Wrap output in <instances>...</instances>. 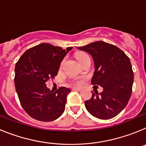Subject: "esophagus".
<instances>
[{
	"label": "esophagus",
	"instance_id": "esophagus-1",
	"mask_svg": "<svg viewBox=\"0 0 146 146\" xmlns=\"http://www.w3.org/2000/svg\"><path fill=\"white\" fill-rule=\"evenodd\" d=\"M73 91H81V88H72Z\"/></svg>",
	"mask_w": 146,
	"mask_h": 146
}]
</instances>
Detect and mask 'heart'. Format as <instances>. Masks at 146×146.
I'll list each match as a JSON object with an SVG mask.
<instances>
[{"instance_id": "1", "label": "heart", "mask_w": 146, "mask_h": 146, "mask_svg": "<svg viewBox=\"0 0 146 146\" xmlns=\"http://www.w3.org/2000/svg\"><path fill=\"white\" fill-rule=\"evenodd\" d=\"M89 56L88 55H87L86 53H84V52H80V53H78L77 55V56H76V58H77V60H78V62L79 63H80V62H82V60H84L86 58H88ZM77 84L80 85L81 83H82V82L81 81H78V82H77Z\"/></svg>"}]
</instances>
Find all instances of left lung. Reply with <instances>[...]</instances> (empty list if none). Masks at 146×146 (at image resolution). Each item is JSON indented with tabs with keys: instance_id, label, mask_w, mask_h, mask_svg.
<instances>
[{
	"instance_id": "1",
	"label": "left lung",
	"mask_w": 146,
	"mask_h": 146,
	"mask_svg": "<svg viewBox=\"0 0 146 146\" xmlns=\"http://www.w3.org/2000/svg\"><path fill=\"white\" fill-rule=\"evenodd\" d=\"M88 52L94 63L91 84L103 88L100 94L92 92L85 106L93 116L102 120L113 118L126 106L134 81L131 62L126 54L115 45L98 41L77 47Z\"/></svg>"
}]
</instances>
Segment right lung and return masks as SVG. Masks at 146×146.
Segmentation results:
<instances>
[{
	"instance_id": "right-lung-1",
	"label": "right lung",
	"mask_w": 146,
	"mask_h": 146,
	"mask_svg": "<svg viewBox=\"0 0 146 146\" xmlns=\"http://www.w3.org/2000/svg\"><path fill=\"white\" fill-rule=\"evenodd\" d=\"M73 47H56L47 43L28 49L15 65V85L20 104L30 116L52 121L63 114L70 89L50 91L46 82L58 74L60 63Z\"/></svg>"
}]
</instances>
